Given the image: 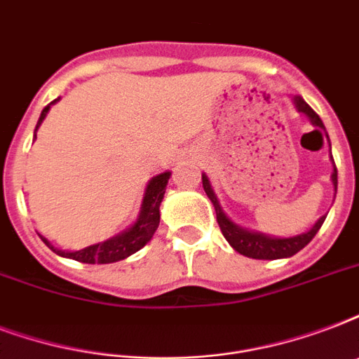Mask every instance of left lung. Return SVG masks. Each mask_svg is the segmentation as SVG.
Wrapping results in <instances>:
<instances>
[{"label": "left lung", "mask_w": 359, "mask_h": 359, "mask_svg": "<svg viewBox=\"0 0 359 359\" xmlns=\"http://www.w3.org/2000/svg\"><path fill=\"white\" fill-rule=\"evenodd\" d=\"M292 104L298 114H304L309 119V123L315 126V128L323 130L326 134V128H324V123L320 121L315 111L309 108V104L304 100L302 97H292ZM315 130V132H318ZM320 134V132H318ZM328 137V134H326ZM330 141V140H328ZM330 152H332V145H330ZM332 163H334V171H332V182H334V190L337 191V168H335L334 158L330 156ZM203 188L207 191L208 199L212 201L214 210H216V218H218L219 229L224 233L225 240L229 242V245L235 251H238L240 255L250 257V259H261V261H273V259H289V257L296 255L298 251L304 250L309 242L313 240V236L317 235L318 229L323 227L326 216H320V218L315 222L311 229L306 231V233H300V235L294 236H270L264 235V233H259V231L245 229V227H240L236 225L233 219L224 212V208L219 205V199L214 191L210 180L205 173H203Z\"/></svg>", "instance_id": "8db88e82"}]
</instances>
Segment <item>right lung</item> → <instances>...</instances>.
Wrapping results in <instances>:
<instances>
[{
	"instance_id": "add662e5",
	"label": "right lung",
	"mask_w": 359,
	"mask_h": 359,
	"mask_svg": "<svg viewBox=\"0 0 359 359\" xmlns=\"http://www.w3.org/2000/svg\"><path fill=\"white\" fill-rule=\"evenodd\" d=\"M59 98H55L53 102H50L46 108L42 109L41 117H39V123L35 126V134H33V140H36V130L42 124V121L46 119L48 111L52 108V104L57 102ZM169 177H171V171H163V173L156 175L149 180V184L145 188V194H143V201H141V208L137 218L130 227H126L124 231H121L119 235L111 236V238L104 240V242H98V244H91L83 248V250L78 251H65L59 250L50 242L48 238L41 235L42 242L50 248L52 251H55L57 255L67 257V259H74V261L87 262V264H109V262L123 261L126 257H130L135 251H140L147 242H151L152 235L156 233L158 224H160V205L163 201V194H165V186L169 182Z\"/></svg>"
}]
</instances>
